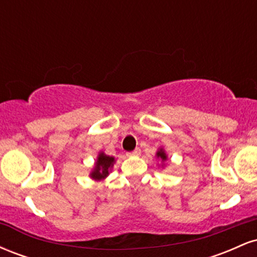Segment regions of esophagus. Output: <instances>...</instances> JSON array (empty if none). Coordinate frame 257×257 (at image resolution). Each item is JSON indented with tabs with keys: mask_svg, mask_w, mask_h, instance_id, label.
<instances>
[{
	"mask_svg": "<svg viewBox=\"0 0 257 257\" xmlns=\"http://www.w3.org/2000/svg\"><path fill=\"white\" fill-rule=\"evenodd\" d=\"M140 155H141V150L139 149V147H138V149H135L133 152L126 153V156H128V157H132V156H135V157H138V156H140Z\"/></svg>",
	"mask_w": 257,
	"mask_h": 257,
	"instance_id": "34e87169",
	"label": "esophagus"
}]
</instances>
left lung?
Wrapping results in <instances>:
<instances>
[{"instance_id": "obj_1", "label": "left lung", "mask_w": 257, "mask_h": 257, "mask_svg": "<svg viewBox=\"0 0 257 257\" xmlns=\"http://www.w3.org/2000/svg\"><path fill=\"white\" fill-rule=\"evenodd\" d=\"M156 157H157L158 159H161L162 162H166L167 159H168L167 153L164 152V150H163V149H159V150H158L157 153H156Z\"/></svg>"}]
</instances>
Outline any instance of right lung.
I'll use <instances>...</instances> for the list:
<instances>
[{
    "label": "right lung",
    "mask_w": 257,
    "mask_h": 257,
    "mask_svg": "<svg viewBox=\"0 0 257 257\" xmlns=\"http://www.w3.org/2000/svg\"><path fill=\"white\" fill-rule=\"evenodd\" d=\"M113 157L105 155L104 152H100L98 155V158H96L94 169L91 170L90 173V178L95 180V181H100V180H104L105 178H107L111 168L113 167Z\"/></svg>",
    "instance_id": "1"
}]
</instances>
